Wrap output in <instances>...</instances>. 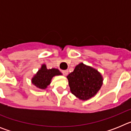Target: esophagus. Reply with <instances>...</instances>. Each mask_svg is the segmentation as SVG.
Returning <instances> with one entry per match:
<instances>
[{"mask_svg":"<svg viewBox=\"0 0 131 131\" xmlns=\"http://www.w3.org/2000/svg\"><path fill=\"white\" fill-rule=\"evenodd\" d=\"M62 73L64 75H67L68 74V70H63V71H62Z\"/></svg>","mask_w":131,"mask_h":131,"instance_id":"34e87169","label":"esophagus"}]
</instances>
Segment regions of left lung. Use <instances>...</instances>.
<instances>
[{
	"instance_id": "obj_1",
	"label": "left lung",
	"mask_w": 131,
	"mask_h": 131,
	"mask_svg": "<svg viewBox=\"0 0 131 131\" xmlns=\"http://www.w3.org/2000/svg\"><path fill=\"white\" fill-rule=\"evenodd\" d=\"M67 77L71 93L83 100L94 96L102 85L100 73L83 63L77 65Z\"/></svg>"
}]
</instances>
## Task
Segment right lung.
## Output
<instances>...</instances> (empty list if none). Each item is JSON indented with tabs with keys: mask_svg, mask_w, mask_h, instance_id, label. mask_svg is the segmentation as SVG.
<instances>
[{
	"mask_svg": "<svg viewBox=\"0 0 131 131\" xmlns=\"http://www.w3.org/2000/svg\"><path fill=\"white\" fill-rule=\"evenodd\" d=\"M60 75H62V73L58 69H48L45 65H42L37 73L32 79V83L37 87L45 89L50 83V81L54 76Z\"/></svg>",
	"mask_w": 131,
	"mask_h": 131,
	"instance_id": "right-lung-1",
	"label": "right lung"
}]
</instances>
